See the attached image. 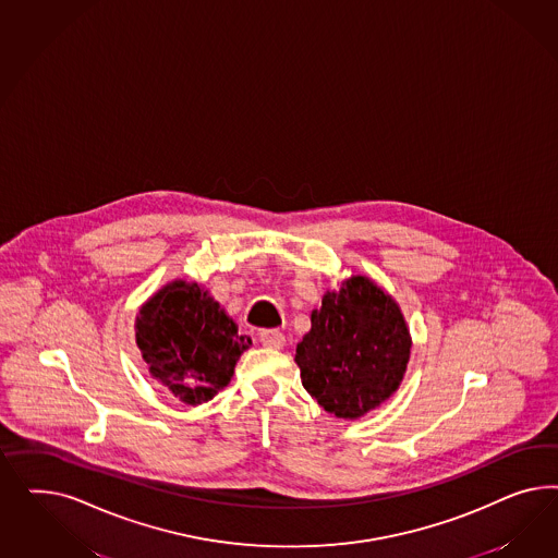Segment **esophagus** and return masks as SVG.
<instances>
[{"instance_id":"esophagus-1","label":"esophagus","mask_w":558,"mask_h":558,"mask_svg":"<svg viewBox=\"0 0 558 558\" xmlns=\"http://www.w3.org/2000/svg\"><path fill=\"white\" fill-rule=\"evenodd\" d=\"M259 341H262V345L271 348V350H282L284 343H287V338L280 331H276V329H264L259 333Z\"/></svg>"}]
</instances>
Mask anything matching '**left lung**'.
<instances>
[{"label": "left lung", "mask_w": 558, "mask_h": 558, "mask_svg": "<svg viewBox=\"0 0 558 558\" xmlns=\"http://www.w3.org/2000/svg\"><path fill=\"white\" fill-rule=\"evenodd\" d=\"M411 345L399 303L368 276H352L311 311L294 362L304 389L327 413L357 420L401 387Z\"/></svg>", "instance_id": "1"}]
</instances>
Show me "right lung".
<instances>
[{"label": "right lung", "mask_w": 558, "mask_h": 558, "mask_svg": "<svg viewBox=\"0 0 558 558\" xmlns=\"http://www.w3.org/2000/svg\"><path fill=\"white\" fill-rule=\"evenodd\" d=\"M135 339L153 378L192 407L225 389L236 360L252 348L206 288L180 278L138 308Z\"/></svg>", "instance_id": "obj_1"}]
</instances>
